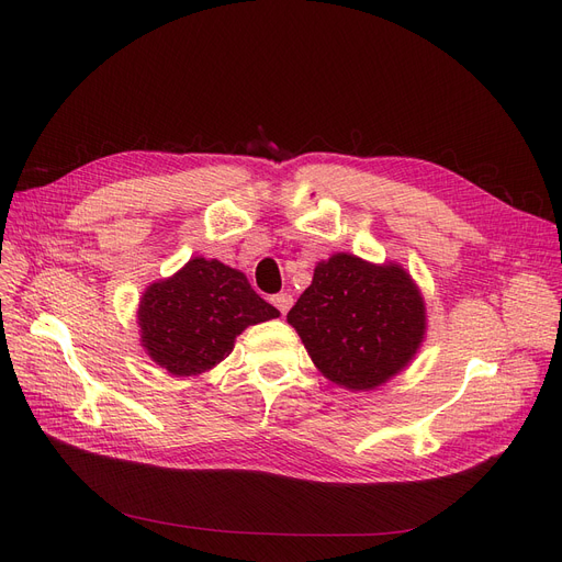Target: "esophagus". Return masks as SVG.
<instances>
[{"label":"esophagus","instance_id":"34e87169","mask_svg":"<svg viewBox=\"0 0 562 562\" xmlns=\"http://www.w3.org/2000/svg\"><path fill=\"white\" fill-rule=\"evenodd\" d=\"M271 303L276 305V310H278L280 314H286V312H289V307L293 305V299L289 296V293H284V291H282V293H276V296L271 299Z\"/></svg>","mask_w":562,"mask_h":562}]
</instances>
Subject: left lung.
<instances>
[{
    "label": "left lung",
    "mask_w": 562,
    "mask_h": 562,
    "mask_svg": "<svg viewBox=\"0 0 562 562\" xmlns=\"http://www.w3.org/2000/svg\"><path fill=\"white\" fill-rule=\"evenodd\" d=\"M286 321L323 375L348 390H373L415 358L426 310L401 266L339 252L316 266Z\"/></svg>",
    "instance_id": "obj_1"
}]
</instances>
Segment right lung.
<instances>
[{"label": "right lung", "mask_w": 562, "mask_h": 562, "mask_svg": "<svg viewBox=\"0 0 562 562\" xmlns=\"http://www.w3.org/2000/svg\"><path fill=\"white\" fill-rule=\"evenodd\" d=\"M280 312L252 291L246 276L218 259H191L170 280L147 286L138 307L140 341L172 375L218 364L248 326Z\"/></svg>", "instance_id": "right-lung-1"}]
</instances>
